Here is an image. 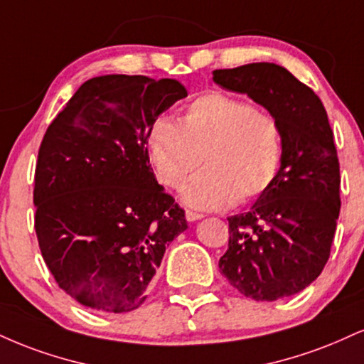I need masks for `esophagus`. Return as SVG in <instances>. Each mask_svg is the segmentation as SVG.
<instances>
[{
    "label": "esophagus",
    "instance_id": "1",
    "mask_svg": "<svg viewBox=\"0 0 364 364\" xmlns=\"http://www.w3.org/2000/svg\"><path fill=\"white\" fill-rule=\"evenodd\" d=\"M185 215H186V220H188V222H195V220H200V218L203 217V213L193 212V210H186Z\"/></svg>",
    "mask_w": 364,
    "mask_h": 364
}]
</instances>
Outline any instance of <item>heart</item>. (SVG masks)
<instances>
[{
	"instance_id": "1",
	"label": "heart",
	"mask_w": 364,
	"mask_h": 364,
	"mask_svg": "<svg viewBox=\"0 0 364 364\" xmlns=\"http://www.w3.org/2000/svg\"><path fill=\"white\" fill-rule=\"evenodd\" d=\"M156 176L179 188L201 161L183 198L203 210L249 203L274 185L283 164L284 135L271 112L222 91H205L183 110L179 125L168 118L152 124L147 137Z\"/></svg>"
}]
</instances>
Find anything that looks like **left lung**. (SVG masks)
Here are the masks:
<instances>
[{
  "label": "left lung",
  "mask_w": 364,
  "mask_h": 364,
  "mask_svg": "<svg viewBox=\"0 0 364 364\" xmlns=\"http://www.w3.org/2000/svg\"><path fill=\"white\" fill-rule=\"evenodd\" d=\"M213 81L246 93L283 127V164L252 208L229 217V249L218 261L239 293L257 301L295 295L331 256L341 210L339 159L317 95L273 63L215 69Z\"/></svg>",
  "instance_id": "left-lung-1"
}]
</instances>
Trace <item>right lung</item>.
I'll return each instance as SVG.
<instances>
[{
  "label": "right lung",
  "mask_w": 364,
  "mask_h": 364,
  "mask_svg": "<svg viewBox=\"0 0 364 364\" xmlns=\"http://www.w3.org/2000/svg\"><path fill=\"white\" fill-rule=\"evenodd\" d=\"M176 80L108 74L86 81L43 135L35 168V234L63 291L124 314L147 299L185 210L156 181L149 130L186 98Z\"/></svg>",
  "instance_id": "right-lung-1"
}]
</instances>
